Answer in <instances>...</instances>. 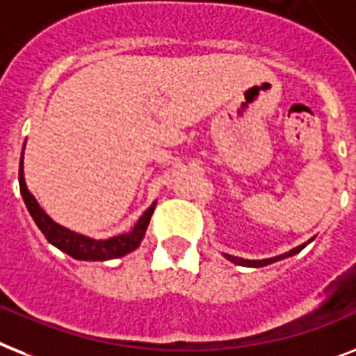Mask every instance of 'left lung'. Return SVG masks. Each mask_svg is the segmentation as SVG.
Listing matches in <instances>:
<instances>
[{"label":"left lung","mask_w":356,"mask_h":356,"mask_svg":"<svg viewBox=\"0 0 356 356\" xmlns=\"http://www.w3.org/2000/svg\"><path fill=\"white\" fill-rule=\"evenodd\" d=\"M313 239H309L307 243H311ZM307 243L300 245V247L293 248V250H289V252L282 254V256H276V258H268V259H259V261H254V259H241V258H234V256H228V254H225L228 259L232 263H236V265H241V267H265V265H268V263H274V261H280V259L283 258H289V256H294V254H298L300 250H303V248L307 247Z\"/></svg>","instance_id":"left-lung-1"}]
</instances>
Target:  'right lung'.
Listing matches in <instances>:
<instances>
[{
    "label": "right lung",
    "instance_id": "right-lung-1",
    "mask_svg": "<svg viewBox=\"0 0 356 356\" xmlns=\"http://www.w3.org/2000/svg\"><path fill=\"white\" fill-rule=\"evenodd\" d=\"M19 192H22L25 204H27L29 213L33 216L34 223L42 230L43 236L47 238L49 243H53L62 252L73 256L74 259H83V261H106V259L126 256L131 250H135L140 245V241H143L146 228L149 225V219H152V213L155 210V203H153L140 216V219L133 227L131 232L120 234L117 238L109 239L86 238L82 234H76L73 230H69V228L62 227V225L54 223L53 219L43 212V208L38 204L36 199L33 197V193L27 190L25 177H23V152L22 161H19Z\"/></svg>",
    "mask_w": 356,
    "mask_h": 356
}]
</instances>
